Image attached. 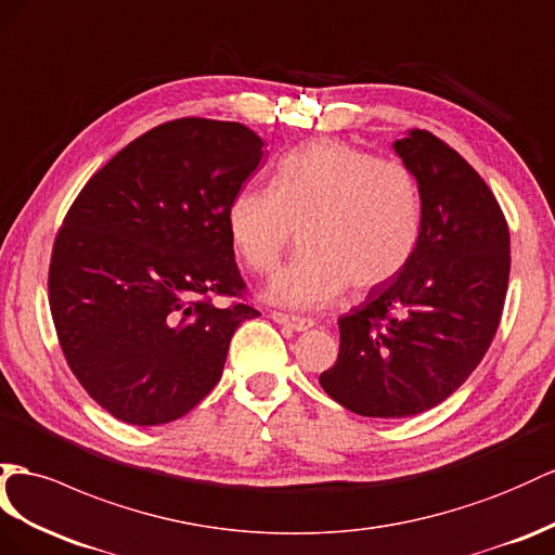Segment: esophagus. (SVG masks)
I'll list each match as a JSON object with an SVG mask.
<instances>
[{"instance_id": "obj_1", "label": "esophagus", "mask_w": 555, "mask_h": 555, "mask_svg": "<svg viewBox=\"0 0 555 555\" xmlns=\"http://www.w3.org/2000/svg\"><path fill=\"white\" fill-rule=\"evenodd\" d=\"M272 319H274L279 325H286V328H291V331H295V333H305V331L311 328V325H314V321L302 319V317H293V314H281V311H274Z\"/></svg>"}]
</instances>
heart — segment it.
Returning a JSON list of instances; mask_svg holds the SVG:
<instances>
[{
	"mask_svg": "<svg viewBox=\"0 0 555 555\" xmlns=\"http://www.w3.org/2000/svg\"><path fill=\"white\" fill-rule=\"evenodd\" d=\"M422 224L415 176L339 140L293 147L272 168L269 190H241L227 208L236 258L269 274L300 230L305 248L269 283V302L321 309L349 283L387 286L413 260Z\"/></svg>",
	"mask_w": 555,
	"mask_h": 555,
	"instance_id": "obj_1",
	"label": "heart"
}]
</instances>
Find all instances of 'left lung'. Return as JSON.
Listing matches in <instances>:
<instances>
[{"label":"left lung","mask_w":555,"mask_h":555,"mask_svg":"<svg viewBox=\"0 0 555 555\" xmlns=\"http://www.w3.org/2000/svg\"><path fill=\"white\" fill-rule=\"evenodd\" d=\"M393 152L415 176L422 224L413 260L339 317V353L319 382L363 417H413L443 403L486 357L508 286V227L462 156L413 129Z\"/></svg>","instance_id":"1"}]
</instances>
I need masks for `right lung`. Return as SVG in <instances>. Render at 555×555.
<instances>
[{"label":"right lung","instance_id":"1","mask_svg":"<svg viewBox=\"0 0 555 555\" xmlns=\"http://www.w3.org/2000/svg\"><path fill=\"white\" fill-rule=\"evenodd\" d=\"M262 147L236 121H168L112 156L67 210L49 269L55 333L117 420L188 415L220 382L234 331L260 317L210 297L244 291L227 208Z\"/></svg>","mask_w":555,"mask_h":555}]
</instances>
